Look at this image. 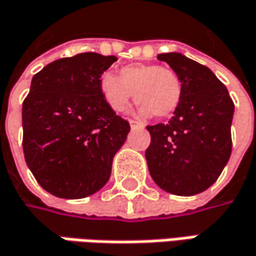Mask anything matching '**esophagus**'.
<instances>
[{"mask_svg": "<svg viewBox=\"0 0 256 256\" xmlns=\"http://www.w3.org/2000/svg\"><path fill=\"white\" fill-rule=\"evenodd\" d=\"M128 123H130V128H143L144 126H143V123H140V122H136V120H133V118H130L128 120Z\"/></svg>", "mask_w": 256, "mask_h": 256, "instance_id": "obj_1", "label": "esophagus"}]
</instances>
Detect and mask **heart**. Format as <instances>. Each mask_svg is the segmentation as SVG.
I'll list each match as a JSON object with an SVG mask.
<instances>
[{
  "mask_svg": "<svg viewBox=\"0 0 256 256\" xmlns=\"http://www.w3.org/2000/svg\"><path fill=\"white\" fill-rule=\"evenodd\" d=\"M100 92L116 113H124L134 97L143 116H172L181 104L182 80L175 69L158 64H133L100 78Z\"/></svg>",
  "mask_w": 256,
  "mask_h": 256,
  "instance_id": "1",
  "label": "heart"
}]
</instances>
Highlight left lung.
<instances>
[{"label":"left lung","mask_w":256,"mask_h":256,"mask_svg":"<svg viewBox=\"0 0 256 256\" xmlns=\"http://www.w3.org/2000/svg\"><path fill=\"white\" fill-rule=\"evenodd\" d=\"M158 59L180 74L182 98L168 123L148 126L149 172L162 190L194 196L216 182L230 158L234 104L207 66L181 53H162Z\"/></svg>","instance_id":"obj_1"}]
</instances>
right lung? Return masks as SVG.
Masks as SVG:
<instances>
[{"instance_id": "add662e5", "label": "right lung", "mask_w": 256, "mask_h": 256, "mask_svg": "<svg viewBox=\"0 0 256 256\" xmlns=\"http://www.w3.org/2000/svg\"><path fill=\"white\" fill-rule=\"evenodd\" d=\"M117 60L96 52L38 72L23 101V152L36 181L60 198H84L108 181L130 124L107 106L100 78Z\"/></svg>"}]
</instances>
